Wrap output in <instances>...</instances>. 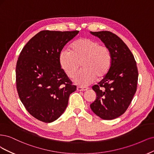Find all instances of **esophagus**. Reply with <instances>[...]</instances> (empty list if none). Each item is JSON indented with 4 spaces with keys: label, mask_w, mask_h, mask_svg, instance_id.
Listing matches in <instances>:
<instances>
[{
    "label": "esophagus",
    "mask_w": 154,
    "mask_h": 154,
    "mask_svg": "<svg viewBox=\"0 0 154 154\" xmlns=\"http://www.w3.org/2000/svg\"><path fill=\"white\" fill-rule=\"evenodd\" d=\"M88 90V87H84V86H80L77 87V90L79 91H86Z\"/></svg>",
    "instance_id": "obj_1"
}]
</instances>
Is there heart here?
I'll list each match as a JSON object with an SVG mask.
<instances>
[{
  "label": "heart",
  "instance_id": "heart-1",
  "mask_svg": "<svg viewBox=\"0 0 154 154\" xmlns=\"http://www.w3.org/2000/svg\"><path fill=\"white\" fill-rule=\"evenodd\" d=\"M111 54L105 45L91 38H83L74 42L69 50L59 54V61L66 75L73 78L80 66L83 69L74 77L73 81L87 86L95 81L97 77H105L111 66Z\"/></svg>",
  "mask_w": 154,
  "mask_h": 154
}]
</instances>
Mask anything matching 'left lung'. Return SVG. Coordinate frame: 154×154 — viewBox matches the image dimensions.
<instances>
[{
	"mask_svg": "<svg viewBox=\"0 0 154 154\" xmlns=\"http://www.w3.org/2000/svg\"><path fill=\"white\" fill-rule=\"evenodd\" d=\"M109 48L111 66L102 80L92 87L97 98L90 107L103 120L122 115L137 90L138 71L134 57L122 39L109 31L91 32Z\"/></svg>",
	"mask_w": 154,
	"mask_h": 154,
	"instance_id": "1",
	"label": "left lung"
}]
</instances>
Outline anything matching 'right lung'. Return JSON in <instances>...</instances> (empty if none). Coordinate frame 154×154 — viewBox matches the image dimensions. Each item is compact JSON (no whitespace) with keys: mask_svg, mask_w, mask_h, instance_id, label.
Wrapping results in <instances>:
<instances>
[{"mask_svg":"<svg viewBox=\"0 0 154 154\" xmlns=\"http://www.w3.org/2000/svg\"><path fill=\"white\" fill-rule=\"evenodd\" d=\"M42 31L22 50L16 66V85L20 99L31 115L45 123L55 121L68 106L76 86L62 70L59 54L79 33Z\"/></svg>","mask_w":154,"mask_h":154,"instance_id":"add662e5","label":"right lung"}]
</instances>
